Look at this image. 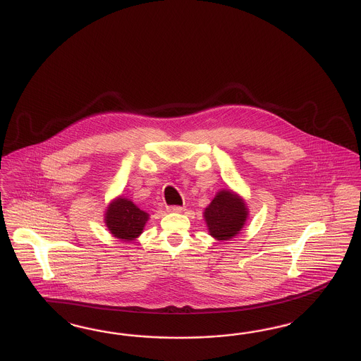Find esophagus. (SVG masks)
Listing matches in <instances>:
<instances>
[{
	"label": "esophagus",
	"mask_w": 361,
	"mask_h": 361,
	"mask_svg": "<svg viewBox=\"0 0 361 361\" xmlns=\"http://www.w3.org/2000/svg\"><path fill=\"white\" fill-rule=\"evenodd\" d=\"M166 211L173 212V213H180V212L184 211V208L180 207V205H171V207L166 208Z\"/></svg>",
	"instance_id": "obj_1"
}]
</instances>
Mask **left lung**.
<instances>
[{
    "label": "left lung",
    "mask_w": 361,
    "mask_h": 361,
    "mask_svg": "<svg viewBox=\"0 0 361 361\" xmlns=\"http://www.w3.org/2000/svg\"><path fill=\"white\" fill-rule=\"evenodd\" d=\"M247 214L244 201L231 190L219 192L204 212L211 236L217 240H229L236 236L245 224Z\"/></svg>",
    "instance_id": "left-lung-1"
}]
</instances>
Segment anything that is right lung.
Returning <instances> with one entry per match:
<instances>
[{
    "label": "right lung",
    "mask_w": 361,
    "mask_h": 361,
    "mask_svg": "<svg viewBox=\"0 0 361 361\" xmlns=\"http://www.w3.org/2000/svg\"><path fill=\"white\" fill-rule=\"evenodd\" d=\"M147 221L148 213L138 209L132 201L123 197L113 201L105 216V223L111 233L121 240L136 238Z\"/></svg>",
    "instance_id": "obj_1"
}]
</instances>
